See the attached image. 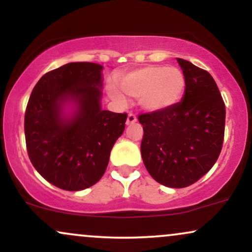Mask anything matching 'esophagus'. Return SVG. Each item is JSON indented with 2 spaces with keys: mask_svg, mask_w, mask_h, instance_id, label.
I'll return each mask as SVG.
<instances>
[{
  "mask_svg": "<svg viewBox=\"0 0 252 252\" xmlns=\"http://www.w3.org/2000/svg\"><path fill=\"white\" fill-rule=\"evenodd\" d=\"M136 121H137V118L134 114H129L128 117H126V126H131V124H134Z\"/></svg>",
  "mask_w": 252,
  "mask_h": 252,
  "instance_id": "1",
  "label": "esophagus"
}]
</instances>
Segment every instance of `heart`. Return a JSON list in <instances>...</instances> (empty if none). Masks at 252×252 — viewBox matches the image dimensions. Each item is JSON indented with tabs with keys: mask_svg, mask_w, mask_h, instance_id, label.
<instances>
[{
	"mask_svg": "<svg viewBox=\"0 0 252 252\" xmlns=\"http://www.w3.org/2000/svg\"><path fill=\"white\" fill-rule=\"evenodd\" d=\"M118 86L108 85V94L115 102L124 105L126 98H140V106L149 112L161 111L175 105L186 89L181 70L161 65H148L118 77Z\"/></svg>",
	"mask_w": 252,
	"mask_h": 252,
	"instance_id": "heart-1",
	"label": "heart"
}]
</instances>
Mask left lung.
<instances>
[{
  "label": "left lung",
  "mask_w": 252,
  "mask_h": 252,
  "mask_svg": "<svg viewBox=\"0 0 252 252\" xmlns=\"http://www.w3.org/2000/svg\"><path fill=\"white\" fill-rule=\"evenodd\" d=\"M186 78L181 102L143 114L141 154L158 184L184 189L198 181L216 163L222 147L225 104L207 71L178 58Z\"/></svg>",
  "instance_id": "1"
}]
</instances>
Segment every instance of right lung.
<instances>
[{
    "label": "right lung",
    "instance_id": "right-lung-1",
    "mask_svg": "<svg viewBox=\"0 0 252 252\" xmlns=\"http://www.w3.org/2000/svg\"><path fill=\"white\" fill-rule=\"evenodd\" d=\"M103 66L68 63L40 78L28 100L25 135L34 168L50 184L82 190L100 180L126 114L102 109Z\"/></svg>",
    "mask_w": 252,
    "mask_h": 252
}]
</instances>
